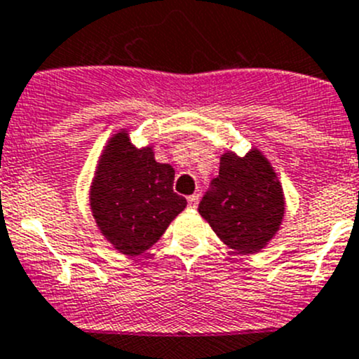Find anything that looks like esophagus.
Returning <instances> with one entry per match:
<instances>
[{
  "label": "esophagus",
  "mask_w": 359,
  "mask_h": 359,
  "mask_svg": "<svg viewBox=\"0 0 359 359\" xmlns=\"http://www.w3.org/2000/svg\"><path fill=\"white\" fill-rule=\"evenodd\" d=\"M197 204H199V194H194V196L189 197V206L197 208Z\"/></svg>",
  "instance_id": "1"
}]
</instances>
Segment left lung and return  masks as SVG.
<instances>
[{"instance_id": "obj_1", "label": "left lung", "mask_w": 359, "mask_h": 359, "mask_svg": "<svg viewBox=\"0 0 359 359\" xmlns=\"http://www.w3.org/2000/svg\"><path fill=\"white\" fill-rule=\"evenodd\" d=\"M199 213L229 248L240 254L262 250L285 213L282 183L262 151L252 148L245 156L225 151Z\"/></svg>"}]
</instances>
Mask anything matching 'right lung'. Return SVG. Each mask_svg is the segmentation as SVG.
Returning a JSON list of instances; mask_svg holds the SVG:
<instances>
[{"instance_id": "right-lung-1", "label": "right lung", "mask_w": 359, "mask_h": 359, "mask_svg": "<svg viewBox=\"0 0 359 359\" xmlns=\"http://www.w3.org/2000/svg\"><path fill=\"white\" fill-rule=\"evenodd\" d=\"M172 182V165L156 162L153 146L135 148L128 128H119L102 149L90 187L102 236L130 257L151 248L187 206Z\"/></svg>"}]
</instances>
